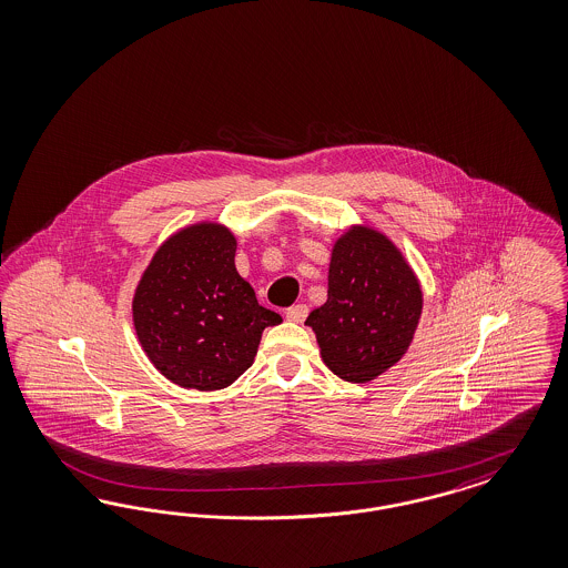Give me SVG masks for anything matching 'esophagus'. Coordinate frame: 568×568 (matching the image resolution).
Instances as JSON below:
<instances>
[{"instance_id":"34e87169","label":"esophagus","mask_w":568,"mask_h":568,"mask_svg":"<svg viewBox=\"0 0 568 568\" xmlns=\"http://www.w3.org/2000/svg\"><path fill=\"white\" fill-rule=\"evenodd\" d=\"M307 305L305 303H298V305H293V307H288L286 310V318L291 322H303L307 318Z\"/></svg>"}]
</instances>
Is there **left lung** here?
Instances as JSON below:
<instances>
[{"label":"left lung","mask_w":568,"mask_h":568,"mask_svg":"<svg viewBox=\"0 0 568 568\" xmlns=\"http://www.w3.org/2000/svg\"><path fill=\"white\" fill-rule=\"evenodd\" d=\"M422 293L396 247L371 229L344 235L328 267V298L307 316L324 365L347 382H369L405 354Z\"/></svg>","instance_id":"left-lung-1"}]
</instances>
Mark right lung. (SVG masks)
Returning a JSON list of instances; mask_svg holds the SVG:
<instances>
[{
  "mask_svg": "<svg viewBox=\"0 0 568 568\" xmlns=\"http://www.w3.org/2000/svg\"><path fill=\"white\" fill-rule=\"evenodd\" d=\"M133 322L152 365L168 379L219 390L252 365L263 328L282 318L258 305L240 277L235 237L216 224H197L154 254L135 291Z\"/></svg>",
  "mask_w": 568,
  "mask_h": 568,
  "instance_id": "right-lung-1",
  "label": "right lung"
}]
</instances>
